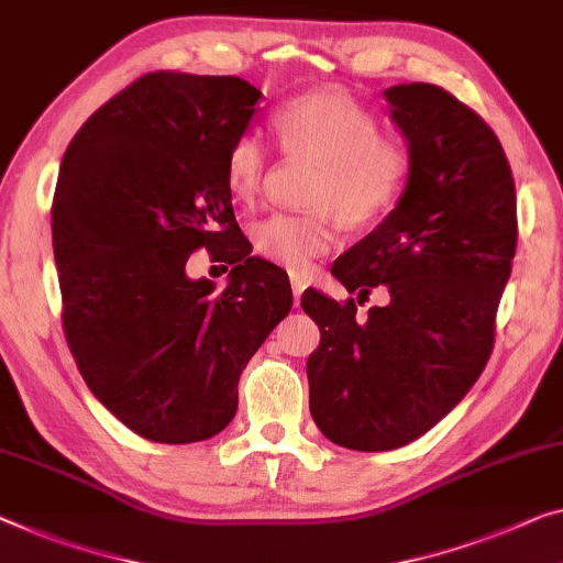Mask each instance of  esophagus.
I'll return each instance as SVG.
<instances>
[{
    "instance_id": "obj_1",
    "label": "esophagus",
    "mask_w": 563,
    "mask_h": 563,
    "mask_svg": "<svg viewBox=\"0 0 563 563\" xmlns=\"http://www.w3.org/2000/svg\"><path fill=\"white\" fill-rule=\"evenodd\" d=\"M307 287V279L301 274H291V291H294V305H299L301 291Z\"/></svg>"
}]
</instances>
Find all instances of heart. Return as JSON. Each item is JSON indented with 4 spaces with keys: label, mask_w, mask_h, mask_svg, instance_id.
I'll return each mask as SVG.
<instances>
[{
    "label": "heart",
    "mask_w": 563,
    "mask_h": 563,
    "mask_svg": "<svg viewBox=\"0 0 563 563\" xmlns=\"http://www.w3.org/2000/svg\"><path fill=\"white\" fill-rule=\"evenodd\" d=\"M274 128L284 153L319 166L309 191L319 211L266 216L254 227V249L274 264L301 272L334 244L332 211L344 223L362 227L400 201L412 155L402 137L379 133L375 112L340 92H309L289 100L276 110ZM223 173L239 201H254L269 173L264 137L256 131L233 137Z\"/></svg>",
    "instance_id": "1"
}]
</instances>
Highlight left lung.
I'll return each instance as SVG.
<instances>
[{"label": "left lung", "instance_id": "obj_1", "mask_svg": "<svg viewBox=\"0 0 563 563\" xmlns=\"http://www.w3.org/2000/svg\"><path fill=\"white\" fill-rule=\"evenodd\" d=\"M412 170L395 209L332 274L354 299L305 291L322 340L309 354V410L350 451L408 445L451 412L490 357L500 294L516 254V186L478 112L428 82L385 90Z\"/></svg>", "mask_w": 563, "mask_h": 563}]
</instances>
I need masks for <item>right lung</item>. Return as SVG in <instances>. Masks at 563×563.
<instances>
[{"label":"right lung","mask_w":563,"mask_h":563,"mask_svg":"<svg viewBox=\"0 0 563 563\" xmlns=\"http://www.w3.org/2000/svg\"><path fill=\"white\" fill-rule=\"evenodd\" d=\"M262 98L241 77L148 73L85 120L52 201L63 327L90 393L153 443L229 426L239 377L289 314L279 266L252 256L227 153ZM206 245L230 284L188 280Z\"/></svg>","instance_id":"add662e5"}]
</instances>
